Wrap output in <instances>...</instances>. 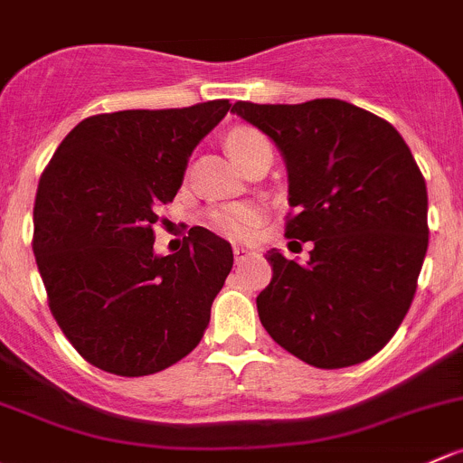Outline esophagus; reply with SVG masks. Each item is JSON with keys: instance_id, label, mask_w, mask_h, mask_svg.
<instances>
[{"instance_id": "1", "label": "esophagus", "mask_w": 463, "mask_h": 463, "mask_svg": "<svg viewBox=\"0 0 463 463\" xmlns=\"http://www.w3.org/2000/svg\"><path fill=\"white\" fill-rule=\"evenodd\" d=\"M232 255H235L237 264H241V261H246L248 257L255 255V250H252V248H248V246H235V248H232Z\"/></svg>"}]
</instances>
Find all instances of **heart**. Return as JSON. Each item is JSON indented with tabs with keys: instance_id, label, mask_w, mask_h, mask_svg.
<instances>
[{
	"instance_id": "heart-1",
	"label": "heart",
	"mask_w": 463,
	"mask_h": 463,
	"mask_svg": "<svg viewBox=\"0 0 463 463\" xmlns=\"http://www.w3.org/2000/svg\"><path fill=\"white\" fill-rule=\"evenodd\" d=\"M269 144L266 137L257 130L250 128H237L228 135L226 146L231 150L232 157L237 159V164L241 162L246 153H250L255 146ZM211 223L217 228L222 235L232 237V240H241V237L250 235V231L257 223V211L248 203H231V206H222L217 211L211 213Z\"/></svg>"
}]
</instances>
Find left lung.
<instances>
[{"label": "left lung", "instance_id": "1", "mask_svg": "<svg viewBox=\"0 0 463 463\" xmlns=\"http://www.w3.org/2000/svg\"><path fill=\"white\" fill-rule=\"evenodd\" d=\"M232 113L279 148L299 211L286 235L313 241L306 264L269 250L261 324L310 366L366 362L406 317L426 257L428 193L411 148L386 119L342 99L237 101Z\"/></svg>", "mask_w": 463, "mask_h": 463}]
</instances>
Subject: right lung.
Listing matches in <instances>:
<instances>
[{
    "label": "right lung",
    "mask_w": 463,
    "mask_h": 463,
    "mask_svg": "<svg viewBox=\"0 0 463 463\" xmlns=\"http://www.w3.org/2000/svg\"><path fill=\"white\" fill-rule=\"evenodd\" d=\"M231 106L215 99L89 117L43 170L33 252L51 313L92 366L144 377L202 342L232 248L197 226L182 250L157 255L153 223L182 188L193 150Z\"/></svg>",
    "instance_id": "obj_1"
}]
</instances>
